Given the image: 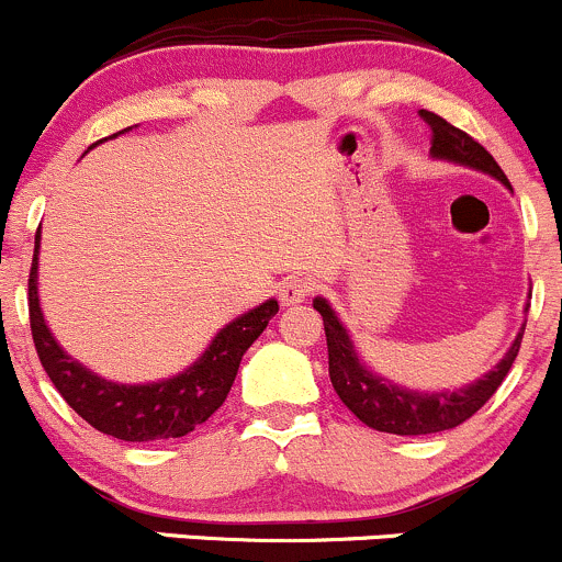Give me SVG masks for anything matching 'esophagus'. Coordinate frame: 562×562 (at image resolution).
<instances>
[{
	"instance_id": "1",
	"label": "esophagus",
	"mask_w": 562,
	"mask_h": 562,
	"mask_svg": "<svg viewBox=\"0 0 562 562\" xmlns=\"http://www.w3.org/2000/svg\"><path fill=\"white\" fill-rule=\"evenodd\" d=\"M311 292H313V283L307 279H289L281 283L279 300L283 305H297V303H303Z\"/></svg>"
}]
</instances>
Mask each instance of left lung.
I'll return each instance as SVG.
<instances>
[{
	"instance_id": "8db88e82",
	"label": "left lung",
	"mask_w": 562,
	"mask_h": 562,
	"mask_svg": "<svg viewBox=\"0 0 562 562\" xmlns=\"http://www.w3.org/2000/svg\"><path fill=\"white\" fill-rule=\"evenodd\" d=\"M420 117L426 120L431 128V158L448 160L456 166L474 168V171L487 173V177L498 179L506 190H512L509 179L501 171V166L493 160L482 144H476L472 136L463 134L461 128L450 125L439 114L420 110ZM313 307L322 313L324 331H327V351H329V380L335 385L337 396L342 404L361 420L364 426L375 428V431L400 434V437H420V434H437L448 431V428L461 426L469 420L476 409L482 407L501 383H504L506 372L515 364L517 351H520L525 324L512 340L509 351L498 361L493 370L476 378L474 383L461 385V389H445V391H413L394 380L378 375L364 364L359 351H356L351 335L342 327L337 313L324 297L313 300ZM528 313V305H525Z\"/></svg>"
}]
</instances>
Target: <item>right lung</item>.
Wrapping results in <instances>:
<instances>
[{
  "instance_id": "add662e5",
  "label": "right lung",
  "mask_w": 562,
  "mask_h": 562,
  "mask_svg": "<svg viewBox=\"0 0 562 562\" xmlns=\"http://www.w3.org/2000/svg\"><path fill=\"white\" fill-rule=\"evenodd\" d=\"M125 131H120V134H125ZM114 136L117 134L110 138ZM37 268L40 231L34 238L32 273H29V318H32V337L42 367H45L47 378L53 380L58 394L82 420L99 428L101 434L123 439V442L184 437L195 426L206 424L231 394L244 353L262 335L270 318L279 313V300H265L262 305L251 307V311L233 318L231 324H225L209 342L206 351L177 375L153 380V383H114V380L95 375L93 370L71 359L58 346L45 316H42Z\"/></svg>"
}]
</instances>
